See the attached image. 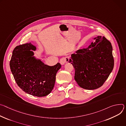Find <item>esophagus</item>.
I'll list each match as a JSON object with an SVG mask.
<instances>
[{"label":"esophagus","instance_id":"34e87169","mask_svg":"<svg viewBox=\"0 0 126 126\" xmlns=\"http://www.w3.org/2000/svg\"><path fill=\"white\" fill-rule=\"evenodd\" d=\"M69 61V58L68 57H64L63 58L60 60V63L62 65H64L66 63L68 62Z\"/></svg>","mask_w":126,"mask_h":126}]
</instances>
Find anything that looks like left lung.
Segmentation results:
<instances>
[{
  "mask_svg": "<svg viewBox=\"0 0 126 126\" xmlns=\"http://www.w3.org/2000/svg\"><path fill=\"white\" fill-rule=\"evenodd\" d=\"M93 39L94 41L88 47L72 54L68 62L75 68V79L78 85L90 90L101 87L114 65L110 42L105 36L100 35Z\"/></svg>",
  "mask_w": 126,
  "mask_h": 126,
  "instance_id": "left-lung-1",
  "label": "left lung"
}]
</instances>
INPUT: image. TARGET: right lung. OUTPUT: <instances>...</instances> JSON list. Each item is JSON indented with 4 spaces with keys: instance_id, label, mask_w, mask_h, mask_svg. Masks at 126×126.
<instances>
[{
    "instance_id": "add662e5",
    "label": "right lung",
    "mask_w": 126,
    "mask_h": 126,
    "mask_svg": "<svg viewBox=\"0 0 126 126\" xmlns=\"http://www.w3.org/2000/svg\"><path fill=\"white\" fill-rule=\"evenodd\" d=\"M36 49L31 43L17 46L12 52L9 65L14 79L23 91L33 96H45L52 91L61 65L45 64L34 55Z\"/></svg>"
}]
</instances>
